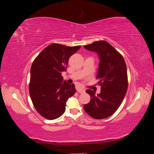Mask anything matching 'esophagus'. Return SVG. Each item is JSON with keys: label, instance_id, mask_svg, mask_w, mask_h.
Segmentation results:
<instances>
[{"label": "esophagus", "instance_id": "esophagus-1", "mask_svg": "<svg viewBox=\"0 0 154 154\" xmlns=\"http://www.w3.org/2000/svg\"><path fill=\"white\" fill-rule=\"evenodd\" d=\"M77 91H78L79 93H80V94H82V93H84V92H85V89H83V88H78Z\"/></svg>", "mask_w": 154, "mask_h": 154}]
</instances>
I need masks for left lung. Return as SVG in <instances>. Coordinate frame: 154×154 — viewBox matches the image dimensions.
Here are the masks:
<instances>
[{
	"mask_svg": "<svg viewBox=\"0 0 154 154\" xmlns=\"http://www.w3.org/2000/svg\"><path fill=\"white\" fill-rule=\"evenodd\" d=\"M84 48L95 51L100 57L96 79L99 80L97 84L101 86V92L96 95L94 91L87 89L91 100L83 105V109L94 119L108 118L118 110L127 91V66L123 56L106 41H96Z\"/></svg>",
	"mask_w": 154,
	"mask_h": 154,
	"instance_id": "8db88e82",
	"label": "left lung"
}]
</instances>
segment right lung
<instances>
[{
	"label": "right lung",
	"mask_w": 154,
	"mask_h": 154,
	"mask_svg": "<svg viewBox=\"0 0 154 154\" xmlns=\"http://www.w3.org/2000/svg\"><path fill=\"white\" fill-rule=\"evenodd\" d=\"M81 48L52 44L37 56L32 63L29 91L36 111L44 118L54 119L66 110V101L76 92L74 84L63 82L69 58Z\"/></svg>",
	"instance_id": "add662e5"
}]
</instances>
